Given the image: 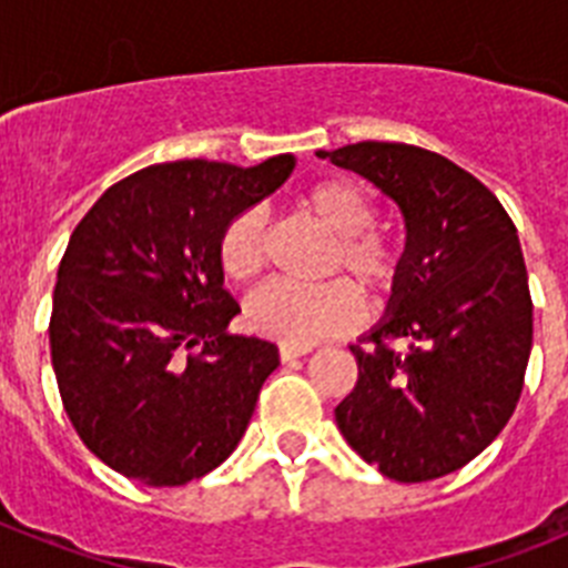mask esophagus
I'll return each instance as SVG.
<instances>
[{"label": "esophagus", "instance_id": "esophagus-1", "mask_svg": "<svg viewBox=\"0 0 568 568\" xmlns=\"http://www.w3.org/2000/svg\"><path fill=\"white\" fill-rule=\"evenodd\" d=\"M307 353H310V346H295V344H281V346H278L281 361L301 358V355H307Z\"/></svg>", "mask_w": 568, "mask_h": 568}]
</instances>
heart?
I'll list each match as a JSON object with an SVG mask.
<instances>
[{"mask_svg":"<svg viewBox=\"0 0 568 568\" xmlns=\"http://www.w3.org/2000/svg\"><path fill=\"white\" fill-rule=\"evenodd\" d=\"M301 207L315 224L335 235L327 273H346L369 301L393 293L400 278V247L373 230V199L355 182L324 179L301 195ZM264 264V219L244 210L219 235V267L227 278L250 281ZM247 324L255 333L284 344L310 346L321 338L358 327L364 307L353 284L335 278L318 287L270 281L247 298Z\"/></svg>","mask_w":568,"mask_h":568,"instance_id":"obj_1","label":"heart"}]
</instances>
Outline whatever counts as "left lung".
Instances as JSON below:
<instances>
[{"label": "left lung", "instance_id": "obj_1", "mask_svg": "<svg viewBox=\"0 0 568 568\" xmlns=\"http://www.w3.org/2000/svg\"><path fill=\"white\" fill-rule=\"evenodd\" d=\"M373 182L404 215L400 278L366 341L341 435L386 478H444L469 464L518 406L531 298L518 230L471 173L398 142L318 150Z\"/></svg>", "mask_w": 568, "mask_h": 568}]
</instances>
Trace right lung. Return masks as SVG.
Listing matches in <instances>:
<instances>
[{"label":"right lung","mask_w":568,"mask_h":568,"mask_svg":"<svg viewBox=\"0 0 568 568\" xmlns=\"http://www.w3.org/2000/svg\"><path fill=\"white\" fill-rule=\"evenodd\" d=\"M293 168V153L255 168L153 164L104 190L70 235L50 358L79 438L124 478L182 486L239 446L278 346L227 333L241 307L219 235Z\"/></svg>","instance_id":"add662e5"}]
</instances>
